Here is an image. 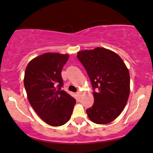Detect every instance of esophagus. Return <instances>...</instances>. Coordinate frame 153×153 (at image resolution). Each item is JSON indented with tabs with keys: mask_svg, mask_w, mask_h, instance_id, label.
<instances>
[{
	"mask_svg": "<svg viewBox=\"0 0 153 153\" xmlns=\"http://www.w3.org/2000/svg\"><path fill=\"white\" fill-rule=\"evenodd\" d=\"M77 94H78L79 97H81V92H80V91H78V92H77Z\"/></svg>",
	"mask_w": 153,
	"mask_h": 153,
	"instance_id": "34e87169",
	"label": "esophagus"
}]
</instances>
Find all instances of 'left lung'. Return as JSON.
Returning a JSON list of instances; mask_svg holds the SVG:
<instances>
[{"label":"left lung","instance_id":"obj_1","mask_svg":"<svg viewBox=\"0 0 153 153\" xmlns=\"http://www.w3.org/2000/svg\"><path fill=\"white\" fill-rule=\"evenodd\" d=\"M77 58L85 67L94 92V104L87 109L93 123L105 125L125 108L130 92V77L120 56L102 48L80 51Z\"/></svg>","mask_w":153,"mask_h":153}]
</instances>
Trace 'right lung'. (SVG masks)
<instances>
[{
	"mask_svg": "<svg viewBox=\"0 0 153 153\" xmlns=\"http://www.w3.org/2000/svg\"><path fill=\"white\" fill-rule=\"evenodd\" d=\"M68 57V54L45 53L30 61L24 74V87L30 105L42 120L54 127L69 120L76 103L62 89L61 73Z\"/></svg>",
	"mask_w": 153,
	"mask_h": 153,
	"instance_id": "right-lung-1",
	"label": "right lung"
}]
</instances>
